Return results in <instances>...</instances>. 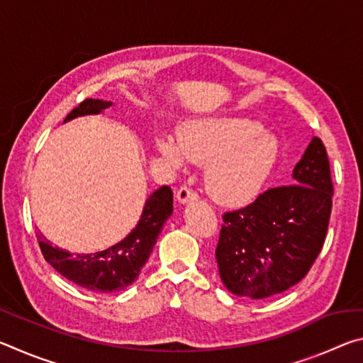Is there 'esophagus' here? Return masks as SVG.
Here are the masks:
<instances>
[{"label":"esophagus","mask_w":363,"mask_h":363,"mask_svg":"<svg viewBox=\"0 0 363 363\" xmlns=\"http://www.w3.org/2000/svg\"><path fill=\"white\" fill-rule=\"evenodd\" d=\"M176 199L181 201V203H187V201H194V200H199V194H196V190H194L190 186H184L177 190L176 194Z\"/></svg>","instance_id":"obj_1"}]
</instances>
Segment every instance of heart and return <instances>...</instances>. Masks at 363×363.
Here are the masks:
<instances>
[{
    "mask_svg": "<svg viewBox=\"0 0 363 363\" xmlns=\"http://www.w3.org/2000/svg\"><path fill=\"white\" fill-rule=\"evenodd\" d=\"M160 152L182 167L186 155L208 163L206 189L225 206H243L261 194L279 158V143L248 118H218L184 128L179 143L157 140Z\"/></svg>",
    "mask_w": 363,
    "mask_h": 363,
    "instance_id": "obj_1",
    "label": "heart"
}]
</instances>
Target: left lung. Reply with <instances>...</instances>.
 <instances>
[{
	"mask_svg": "<svg viewBox=\"0 0 363 363\" xmlns=\"http://www.w3.org/2000/svg\"><path fill=\"white\" fill-rule=\"evenodd\" d=\"M293 179L223 214L216 259L223 284L237 296L284 293L320 255L333 206L330 160L320 138L312 139Z\"/></svg>",
	"mask_w": 363,
	"mask_h": 363,
	"instance_id": "obj_1",
	"label": "left lung"
}]
</instances>
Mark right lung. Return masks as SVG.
Returning <instances> with one entry per match:
<instances>
[{
  "mask_svg": "<svg viewBox=\"0 0 363 363\" xmlns=\"http://www.w3.org/2000/svg\"><path fill=\"white\" fill-rule=\"evenodd\" d=\"M108 106L110 102L84 99L67 115L65 121L82 115L99 113ZM171 213L173 190L162 186L145 200L139 223L130 235L113 247L94 255L72 256L64 250L51 247L41 233H38V243L45 259L65 279L94 293H116L138 279Z\"/></svg>",
  "mask_w": 363,
  "mask_h": 363,
  "instance_id": "add662e5",
  "label": "right lung"
}]
</instances>
